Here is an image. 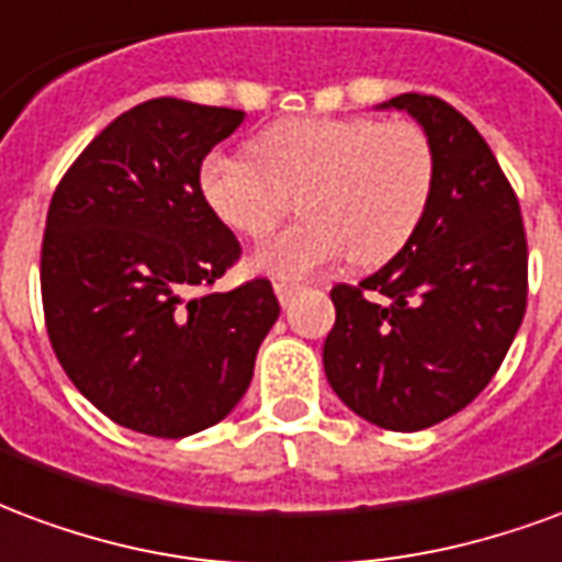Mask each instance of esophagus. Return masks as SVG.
<instances>
[{"label": "esophagus", "instance_id": "1", "mask_svg": "<svg viewBox=\"0 0 562 562\" xmlns=\"http://www.w3.org/2000/svg\"><path fill=\"white\" fill-rule=\"evenodd\" d=\"M296 293H299L296 284H286V281H278V284H276V296H278V302H281V305H290Z\"/></svg>", "mask_w": 562, "mask_h": 562}]
</instances>
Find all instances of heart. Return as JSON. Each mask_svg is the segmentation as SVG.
Listing matches in <instances>:
<instances>
[{
    "label": "heart",
    "mask_w": 562,
    "mask_h": 562,
    "mask_svg": "<svg viewBox=\"0 0 562 562\" xmlns=\"http://www.w3.org/2000/svg\"><path fill=\"white\" fill-rule=\"evenodd\" d=\"M254 158L209 151L200 191L233 233L263 239L299 196L305 221L251 254L254 272L308 278L353 251L356 266L389 263L419 231L437 182L428 134L374 116L278 122Z\"/></svg>",
    "instance_id": "1"
}]
</instances>
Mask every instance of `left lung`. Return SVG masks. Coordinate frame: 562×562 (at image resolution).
Here are the masks:
<instances>
[{
    "mask_svg": "<svg viewBox=\"0 0 562 562\" xmlns=\"http://www.w3.org/2000/svg\"><path fill=\"white\" fill-rule=\"evenodd\" d=\"M376 110L419 122L437 182L416 236L359 286L331 290L323 368L356 416L422 431L464 411L497 374L527 308V239L494 151L452 104L407 92Z\"/></svg>",
    "mask_w": 562,
    "mask_h": 562,
    "instance_id": "obj_1",
    "label": "left lung"
}]
</instances>
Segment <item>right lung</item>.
Here are the masks:
<instances>
[{
    "mask_svg": "<svg viewBox=\"0 0 562 562\" xmlns=\"http://www.w3.org/2000/svg\"><path fill=\"white\" fill-rule=\"evenodd\" d=\"M241 119L182 98L143 101L53 194L41 245L47 335L74 386L131 431L176 440L224 419L281 314L266 278L191 296L239 260L203 200L200 164Z\"/></svg>",
    "mask_w": 562,
    "mask_h": 562,
    "instance_id": "1",
    "label": "right lung"
}]
</instances>
